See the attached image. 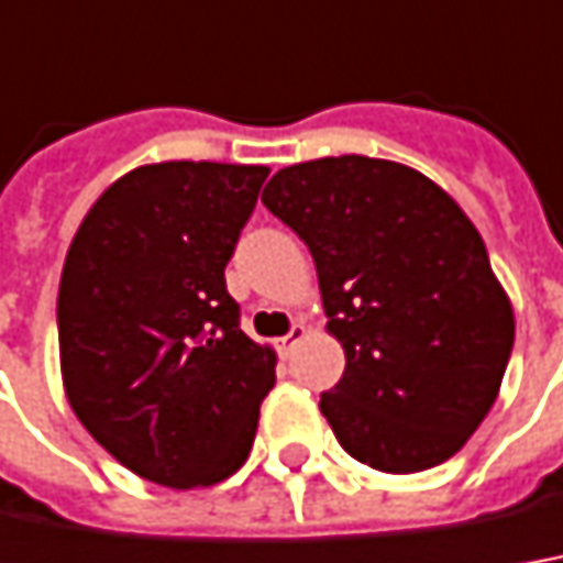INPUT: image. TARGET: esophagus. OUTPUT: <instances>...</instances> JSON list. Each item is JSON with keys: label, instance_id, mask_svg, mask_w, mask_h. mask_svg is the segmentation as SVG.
I'll return each instance as SVG.
<instances>
[{"label": "esophagus", "instance_id": "1", "mask_svg": "<svg viewBox=\"0 0 563 563\" xmlns=\"http://www.w3.org/2000/svg\"><path fill=\"white\" fill-rule=\"evenodd\" d=\"M305 335H308L305 323H292V330L286 332V335L280 339V354H283V357H289V354L296 351V345L301 342V339H305Z\"/></svg>", "mask_w": 563, "mask_h": 563}]
</instances>
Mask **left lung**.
Here are the masks:
<instances>
[{
	"label": "left lung",
	"mask_w": 563,
	"mask_h": 563,
	"mask_svg": "<svg viewBox=\"0 0 563 563\" xmlns=\"http://www.w3.org/2000/svg\"><path fill=\"white\" fill-rule=\"evenodd\" d=\"M262 202L305 240L327 332L345 347L320 412L345 453L388 474L456 456L496 404L515 311L459 202L373 156L280 169Z\"/></svg>",
	"instance_id": "1"
}]
</instances>
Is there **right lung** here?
I'll use <instances>...</instances> for the list:
<instances>
[{"mask_svg":"<svg viewBox=\"0 0 563 563\" xmlns=\"http://www.w3.org/2000/svg\"><path fill=\"white\" fill-rule=\"evenodd\" d=\"M267 172L137 166L95 200L67 250L64 394L91 438L144 481L212 487L250 456L277 354L240 330L224 267Z\"/></svg>","mask_w":563,"mask_h":563,"instance_id":"1","label":"right lung"}]
</instances>
